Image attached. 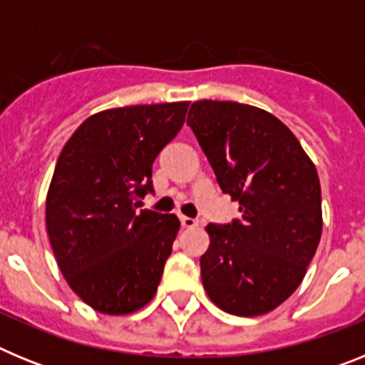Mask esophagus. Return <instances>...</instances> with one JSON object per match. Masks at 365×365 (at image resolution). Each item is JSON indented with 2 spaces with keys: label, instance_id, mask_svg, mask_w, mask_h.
<instances>
[{
  "label": "esophagus",
  "instance_id": "1",
  "mask_svg": "<svg viewBox=\"0 0 365 365\" xmlns=\"http://www.w3.org/2000/svg\"><path fill=\"white\" fill-rule=\"evenodd\" d=\"M180 227L182 228H193L197 227V219H192V217H186V215H180Z\"/></svg>",
  "mask_w": 365,
  "mask_h": 365
}]
</instances>
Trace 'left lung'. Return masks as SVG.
<instances>
[{"instance_id": "1", "label": "left lung", "mask_w": 365, "mask_h": 365, "mask_svg": "<svg viewBox=\"0 0 365 365\" xmlns=\"http://www.w3.org/2000/svg\"><path fill=\"white\" fill-rule=\"evenodd\" d=\"M186 124L219 188L241 219L210 222L201 279L212 302L235 316L272 311L298 289L322 235V190L298 138L283 122L237 102H193Z\"/></svg>"}]
</instances>
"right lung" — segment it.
<instances>
[{
	"instance_id": "1",
	"label": "right lung",
	"mask_w": 365,
	"mask_h": 365,
	"mask_svg": "<svg viewBox=\"0 0 365 365\" xmlns=\"http://www.w3.org/2000/svg\"><path fill=\"white\" fill-rule=\"evenodd\" d=\"M186 111L188 102L96 113L58 157L47 234L69 287L95 311L128 314L157 292L180 225L138 206L153 193L151 166Z\"/></svg>"
}]
</instances>
